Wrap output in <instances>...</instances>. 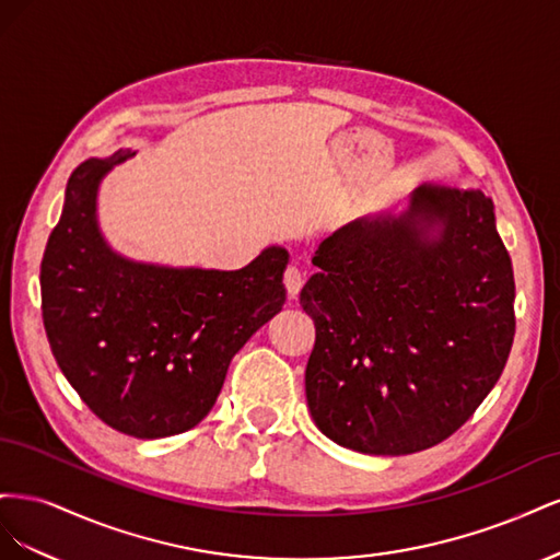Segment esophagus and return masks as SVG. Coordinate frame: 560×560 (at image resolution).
<instances>
[{
    "instance_id": "esophagus-1",
    "label": "esophagus",
    "mask_w": 560,
    "mask_h": 560,
    "mask_svg": "<svg viewBox=\"0 0 560 560\" xmlns=\"http://www.w3.org/2000/svg\"><path fill=\"white\" fill-rule=\"evenodd\" d=\"M301 284H303V278H301V270L296 266H290L284 270V290H287V296L290 299H296L299 292H301Z\"/></svg>"
}]
</instances>
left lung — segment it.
I'll return each mask as SVG.
<instances>
[{
  "label": "left lung",
  "mask_w": 560,
  "mask_h": 560,
  "mask_svg": "<svg viewBox=\"0 0 560 560\" xmlns=\"http://www.w3.org/2000/svg\"><path fill=\"white\" fill-rule=\"evenodd\" d=\"M301 290L315 322L306 399L338 446L409 455L460 430L514 343V270L493 200L422 184L404 214L322 241Z\"/></svg>",
  "instance_id": "1"
}]
</instances>
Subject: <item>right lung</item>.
Listing matches in <instances>:
<instances>
[{"label":"right lung","instance_id":"1","mask_svg":"<svg viewBox=\"0 0 560 560\" xmlns=\"http://www.w3.org/2000/svg\"><path fill=\"white\" fill-rule=\"evenodd\" d=\"M70 175L42 259V317L54 358L89 409L138 439L191 430L210 413L229 364L282 311L290 254L266 247L241 270L167 268L116 254L97 226V186L116 163Z\"/></svg>","mask_w":560,"mask_h":560}]
</instances>
